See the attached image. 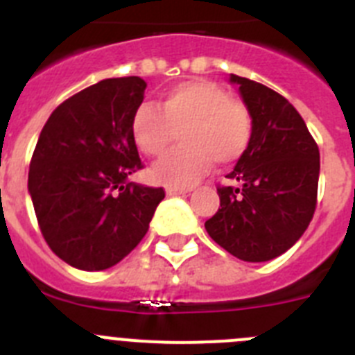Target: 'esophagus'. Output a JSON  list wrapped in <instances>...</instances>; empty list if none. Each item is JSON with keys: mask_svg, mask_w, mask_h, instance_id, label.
I'll return each instance as SVG.
<instances>
[{"mask_svg": "<svg viewBox=\"0 0 355 355\" xmlns=\"http://www.w3.org/2000/svg\"><path fill=\"white\" fill-rule=\"evenodd\" d=\"M187 188H180V187H167V196H183L187 193Z\"/></svg>", "mask_w": 355, "mask_h": 355, "instance_id": "34e87169", "label": "esophagus"}]
</instances>
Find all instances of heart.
I'll use <instances>...</instances> for the list:
<instances>
[{"mask_svg":"<svg viewBox=\"0 0 355 355\" xmlns=\"http://www.w3.org/2000/svg\"><path fill=\"white\" fill-rule=\"evenodd\" d=\"M158 107L142 103L131 115V137L147 156L171 147L178 131L183 146L156 163V183L188 187L199 181L216 162L233 165L245 156L254 137V119L245 103L209 80H190L165 90Z\"/></svg>","mask_w":355,"mask_h":355,"instance_id":"heart-1","label":"heart"}]
</instances>
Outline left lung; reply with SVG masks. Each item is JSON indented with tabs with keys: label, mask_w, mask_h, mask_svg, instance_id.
I'll return each instance as SVG.
<instances>
[{
	"label": "left lung",
	"mask_w": 355,
	"mask_h": 355,
	"mask_svg": "<svg viewBox=\"0 0 355 355\" xmlns=\"http://www.w3.org/2000/svg\"><path fill=\"white\" fill-rule=\"evenodd\" d=\"M254 119L249 150L229 180L216 187L220 208L206 220L209 236L243 261H268L286 252L311 222L318 193L320 153L286 97L258 81L231 74Z\"/></svg>",
	"instance_id": "1"
}]
</instances>
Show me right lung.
<instances>
[{
	"label": "right lung",
	"mask_w": 355,
	"mask_h": 355,
	"mask_svg": "<svg viewBox=\"0 0 355 355\" xmlns=\"http://www.w3.org/2000/svg\"><path fill=\"white\" fill-rule=\"evenodd\" d=\"M146 81L108 78L65 99L49 115L28 172L40 233L49 249L80 270H105L146 236L162 187L128 183L144 168L131 115Z\"/></svg>",
	"instance_id": "add662e5"
}]
</instances>
